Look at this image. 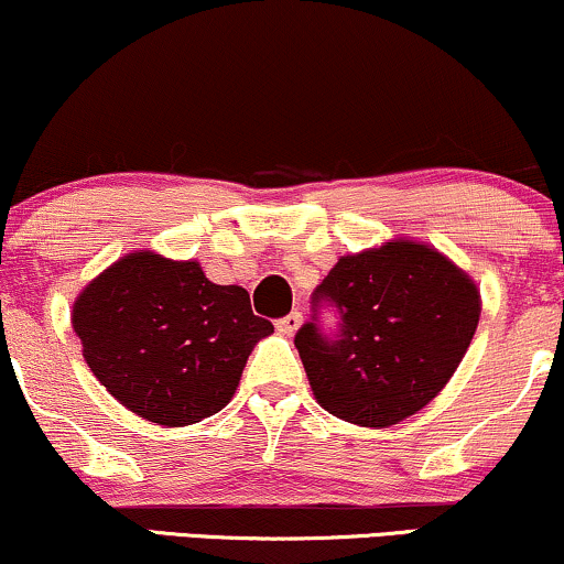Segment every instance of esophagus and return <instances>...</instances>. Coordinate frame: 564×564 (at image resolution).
I'll list each match as a JSON object with an SVG mask.
<instances>
[{
  "label": "esophagus",
  "mask_w": 564,
  "mask_h": 564,
  "mask_svg": "<svg viewBox=\"0 0 564 564\" xmlns=\"http://www.w3.org/2000/svg\"><path fill=\"white\" fill-rule=\"evenodd\" d=\"M300 326H302V313H289V315H283V318L275 321V328L283 336H291Z\"/></svg>",
  "instance_id": "esophagus-1"
}]
</instances>
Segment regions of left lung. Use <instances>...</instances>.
<instances>
[{"label":"left lung","mask_w":564,"mask_h":564,"mask_svg":"<svg viewBox=\"0 0 564 564\" xmlns=\"http://www.w3.org/2000/svg\"><path fill=\"white\" fill-rule=\"evenodd\" d=\"M310 310L294 345L318 403L345 422L392 426L453 377L480 321V294L435 249L398 241L341 257Z\"/></svg>","instance_id":"8db88e82"}]
</instances>
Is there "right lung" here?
Wrapping results in <instances>:
<instances>
[{
  "label": "right lung",
  "instance_id": "right-lung-1",
  "mask_svg": "<svg viewBox=\"0 0 564 564\" xmlns=\"http://www.w3.org/2000/svg\"><path fill=\"white\" fill-rule=\"evenodd\" d=\"M74 332L121 405L153 424L185 426L228 405L273 323L251 313L249 291L217 286L198 262L138 251L82 291Z\"/></svg>",
  "mask_w": 564,
  "mask_h": 564
}]
</instances>
